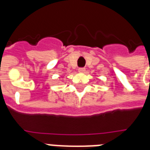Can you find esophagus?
Returning a JSON list of instances; mask_svg holds the SVG:
<instances>
[{"instance_id": "esophagus-1", "label": "esophagus", "mask_w": 150, "mask_h": 150, "mask_svg": "<svg viewBox=\"0 0 150 150\" xmlns=\"http://www.w3.org/2000/svg\"><path fill=\"white\" fill-rule=\"evenodd\" d=\"M85 71H86V69H85L84 68H79V72H80V73L84 72Z\"/></svg>"}]
</instances>
